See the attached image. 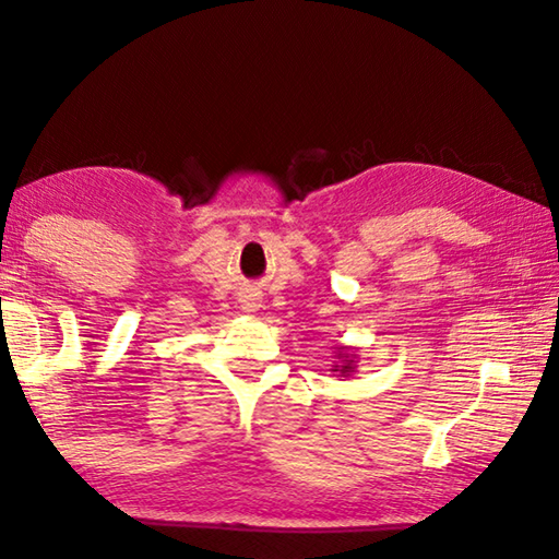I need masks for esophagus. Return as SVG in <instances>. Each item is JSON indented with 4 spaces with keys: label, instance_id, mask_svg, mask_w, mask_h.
I'll return each instance as SVG.
<instances>
[{
    "label": "esophagus",
    "instance_id": "34e87169",
    "mask_svg": "<svg viewBox=\"0 0 559 559\" xmlns=\"http://www.w3.org/2000/svg\"><path fill=\"white\" fill-rule=\"evenodd\" d=\"M241 308L246 310V313H257V310L261 308V298L257 296V293H249V296L241 298Z\"/></svg>",
    "mask_w": 559,
    "mask_h": 559
}]
</instances>
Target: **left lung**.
Instances as JSON below:
<instances>
[{
  "label": "left lung",
  "instance_id": "left-lung-1",
  "mask_svg": "<svg viewBox=\"0 0 559 559\" xmlns=\"http://www.w3.org/2000/svg\"><path fill=\"white\" fill-rule=\"evenodd\" d=\"M335 357L337 362L333 365V372H337V377H349L357 370V355H353V347L340 345Z\"/></svg>",
  "mask_w": 559,
  "mask_h": 559
}]
</instances>
